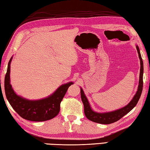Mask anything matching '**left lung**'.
I'll use <instances>...</instances> for the list:
<instances>
[{
    "mask_svg": "<svg viewBox=\"0 0 150 150\" xmlns=\"http://www.w3.org/2000/svg\"><path fill=\"white\" fill-rule=\"evenodd\" d=\"M136 49L138 51V54L139 59H140V72H139V85L135 95L134 96L128 105L124 107L117 110L107 112H97L94 111L91 107V105L88 103L87 96H85L84 91L83 88H81V97L82 102L84 105V112L88 120L94 122L99 123L102 124H109L115 122L120 120V118L125 116L127 113L130 112L135 107L138 100L140 98L141 94L143 88V73H144V64L143 61L142 59V56L139 52V49L138 45H136Z\"/></svg>",
    "mask_w": 150,
    "mask_h": 150,
    "instance_id": "8db88e82",
    "label": "left lung"
}]
</instances>
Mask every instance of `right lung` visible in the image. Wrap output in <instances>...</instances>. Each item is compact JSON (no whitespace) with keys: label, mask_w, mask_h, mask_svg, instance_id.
Instances as JSON below:
<instances>
[{"label":"right lung","mask_w":150,"mask_h":150,"mask_svg":"<svg viewBox=\"0 0 150 150\" xmlns=\"http://www.w3.org/2000/svg\"><path fill=\"white\" fill-rule=\"evenodd\" d=\"M12 57L10 59L7 72L4 78V90L7 100L14 110L26 120L42 122L52 119L59 112L60 103L64 97L69 86L73 84L69 82L63 84L52 95L42 99L29 100L18 95L11 85L10 73Z\"/></svg>","instance_id":"add662e5"}]
</instances>
